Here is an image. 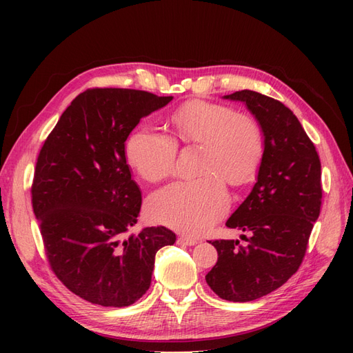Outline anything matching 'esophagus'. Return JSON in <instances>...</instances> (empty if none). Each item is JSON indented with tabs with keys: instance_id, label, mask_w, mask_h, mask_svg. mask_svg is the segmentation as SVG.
I'll use <instances>...</instances> for the list:
<instances>
[{
	"instance_id": "1",
	"label": "esophagus",
	"mask_w": 353,
	"mask_h": 353,
	"mask_svg": "<svg viewBox=\"0 0 353 353\" xmlns=\"http://www.w3.org/2000/svg\"><path fill=\"white\" fill-rule=\"evenodd\" d=\"M176 243L181 245H194V244H197V239L188 237V236H179Z\"/></svg>"
}]
</instances>
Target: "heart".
<instances>
[{
	"instance_id": "obj_1",
	"label": "heart",
	"mask_w": 353,
	"mask_h": 353,
	"mask_svg": "<svg viewBox=\"0 0 353 353\" xmlns=\"http://www.w3.org/2000/svg\"><path fill=\"white\" fill-rule=\"evenodd\" d=\"M172 135L148 123L137 125L125 143V156L147 181L174 172L178 144H201L197 179L175 181L148 199V216L179 232L197 236L208 231L230 209L231 185L248 184L261 168L265 140L259 122L230 105L193 100L172 116Z\"/></svg>"
}]
</instances>
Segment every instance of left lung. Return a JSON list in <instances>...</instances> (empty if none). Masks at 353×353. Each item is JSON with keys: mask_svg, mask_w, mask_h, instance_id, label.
<instances>
[{"mask_svg": "<svg viewBox=\"0 0 353 353\" xmlns=\"http://www.w3.org/2000/svg\"><path fill=\"white\" fill-rule=\"evenodd\" d=\"M245 103L265 137L258 181L227 221L245 244L209 241L218 262L206 283L230 302L256 301L281 287L302 265L323 200L321 162L311 138L281 101L250 90L225 95Z\"/></svg>", "mask_w": 353, "mask_h": 353, "instance_id": "left-lung-1", "label": "left lung"}]
</instances>
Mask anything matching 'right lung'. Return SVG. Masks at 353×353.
Here are the masks:
<instances>
[{
    "label": "right lung",
    "mask_w": 353,
    "mask_h": 353,
    "mask_svg": "<svg viewBox=\"0 0 353 353\" xmlns=\"http://www.w3.org/2000/svg\"><path fill=\"white\" fill-rule=\"evenodd\" d=\"M170 100L140 90L88 88L41 147L32 208L51 271L83 301L132 305L150 287L157 250L176 240L165 227L123 239L143 201L125 141L141 117Z\"/></svg>",
    "instance_id": "add662e5"
}]
</instances>
